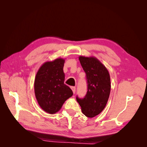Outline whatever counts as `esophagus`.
<instances>
[{"label": "esophagus", "mask_w": 147, "mask_h": 147, "mask_svg": "<svg viewBox=\"0 0 147 147\" xmlns=\"http://www.w3.org/2000/svg\"><path fill=\"white\" fill-rule=\"evenodd\" d=\"M71 89H72V91H73V92H74V94H75V86H71Z\"/></svg>", "instance_id": "esophagus-1"}]
</instances>
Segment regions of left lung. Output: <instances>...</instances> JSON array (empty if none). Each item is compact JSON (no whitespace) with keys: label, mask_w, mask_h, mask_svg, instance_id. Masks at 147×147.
<instances>
[{"label":"left lung","mask_w":147,"mask_h":147,"mask_svg":"<svg viewBox=\"0 0 147 147\" xmlns=\"http://www.w3.org/2000/svg\"><path fill=\"white\" fill-rule=\"evenodd\" d=\"M79 61L86 73L88 91L85 97L77 100L82 112L88 118L100 113L106 106L110 93L111 83L109 71L96 57L80 56Z\"/></svg>","instance_id":"obj_1"}]
</instances>
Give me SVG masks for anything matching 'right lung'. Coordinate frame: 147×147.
I'll use <instances>...</instances> for the list:
<instances>
[{"mask_svg": "<svg viewBox=\"0 0 147 147\" xmlns=\"http://www.w3.org/2000/svg\"><path fill=\"white\" fill-rule=\"evenodd\" d=\"M64 63L63 58L45 62L35 78V97L40 107L48 113H57L65 101L73 95L72 90L64 84Z\"/></svg>", "mask_w": 147, "mask_h": 147, "instance_id": "obj_1", "label": "right lung"}]
</instances>
